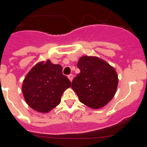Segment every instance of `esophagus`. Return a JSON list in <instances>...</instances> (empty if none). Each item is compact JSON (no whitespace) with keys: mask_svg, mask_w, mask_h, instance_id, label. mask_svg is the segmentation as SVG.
<instances>
[{"mask_svg":"<svg viewBox=\"0 0 147 147\" xmlns=\"http://www.w3.org/2000/svg\"><path fill=\"white\" fill-rule=\"evenodd\" d=\"M68 78L69 79L70 81H72V79H73V75L72 74H70V75H68Z\"/></svg>","mask_w":147,"mask_h":147,"instance_id":"esophagus-1","label":"esophagus"}]
</instances>
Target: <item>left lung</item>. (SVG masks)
<instances>
[{
  "instance_id": "1",
  "label": "left lung",
  "mask_w": 147,
  "mask_h": 147,
  "mask_svg": "<svg viewBox=\"0 0 147 147\" xmlns=\"http://www.w3.org/2000/svg\"><path fill=\"white\" fill-rule=\"evenodd\" d=\"M81 70L73 79L72 88L79 100L92 109L107 105L115 94L118 75L115 69L97 57L83 56L77 63Z\"/></svg>"
}]
</instances>
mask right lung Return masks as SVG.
<instances>
[{
  "instance_id": "right-lung-1",
  "label": "right lung",
  "mask_w": 147,
  "mask_h": 147,
  "mask_svg": "<svg viewBox=\"0 0 147 147\" xmlns=\"http://www.w3.org/2000/svg\"><path fill=\"white\" fill-rule=\"evenodd\" d=\"M62 66L49 60L37 63L26 75L22 86L25 100L38 112H49L61 103L63 92L71 82L62 73Z\"/></svg>"
}]
</instances>
